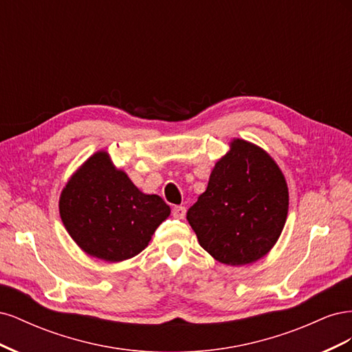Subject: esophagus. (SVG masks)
<instances>
[{"label": "esophagus", "mask_w": 352, "mask_h": 352, "mask_svg": "<svg viewBox=\"0 0 352 352\" xmlns=\"http://www.w3.org/2000/svg\"><path fill=\"white\" fill-rule=\"evenodd\" d=\"M186 214V208L184 206H175L173 207V217L184 219Z\"/></svg>", "instance_id": "obj_1"}]
</instances>
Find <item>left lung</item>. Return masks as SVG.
Instances as JSON below:
<instances>
[{
	"label": "left lung",
	"mask_w": 352,
	"mask_h": 352,
	"mask_svg": "<svg viewBox=\"0 0 352 352\" xmlns=\"http://www.w3.org/2000/svg\"><path fill=\"white\" fill-rule=\"evenodd\" d=\"M287 201L278 164L261 148L235 140L186 219L210 255L223 264L242 265L264 257L278 241Z\"/></svg>",
	"instance_id": "1"
}]
</instances>
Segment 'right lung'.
<instances>
[{
	"label": "right lung",
	"instance_id": "right-lung-1",
	"mask_svg": "<svg viewBox=\"0 0 352 352\" xmlns=\"http://www.w3.org/2000/svg\"><path fill=\"white\" fill-rule=\"evenodd\" d=\"M168 214L166 202L142 194L114 168L107 153L94 154L60 198V216L74 242L92 257L113 263L140 254Z\"/></svg>",
	"mask_w": 352,
	"mask_h": 352
}]
</instances>
